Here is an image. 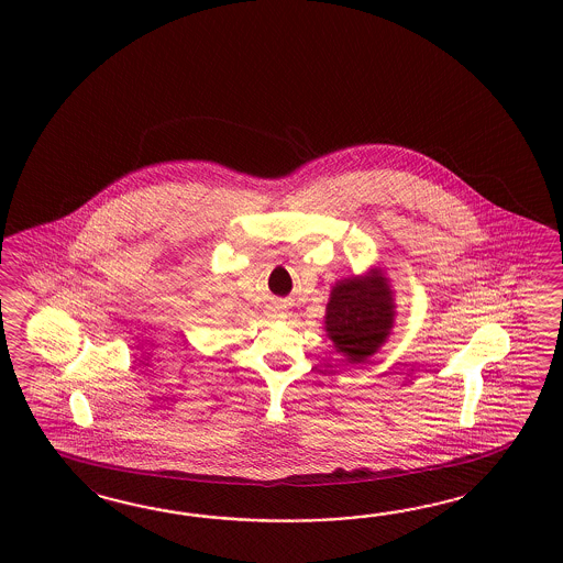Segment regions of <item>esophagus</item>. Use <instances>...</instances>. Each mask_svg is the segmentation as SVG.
<instances>
[{
  "label": "esophagus",
  "mask_w": 563,
  "mask_h": 563,
  "mask_svg": "<svg viewBox=\"0 0 563 563\" xmlns=\"http://www.w3.org/2000/svg\"><path fill=\"white\" fill-rule=\"evenodd\" d=\"M287 306L285 303H273V306L268 307V318H273V320H285L287 318Z\"/></svg>",
  "instance_id": "34e87169"
}]
</instances>
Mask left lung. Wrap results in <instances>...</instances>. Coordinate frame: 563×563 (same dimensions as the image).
Masks as SVG:
<instances>
[{"label":"left lung","mask_w":563,"mask_h":563,"mask_svg":"<svg viewBox=\"0 0 563 563\" xmlns=\"http://www.w3.org/2000/svg\"><path fill=\"white\" fill-rule=\"evenodd\" d=\"M394 307L388 278L377 268L339 280L325 306L328 339L349 363H361L390 336Z\"/></svg>","instance_id":"left-lung-1"}]
</instances>
